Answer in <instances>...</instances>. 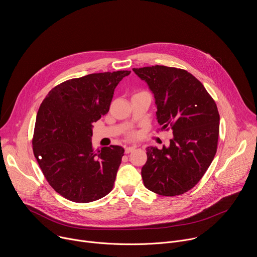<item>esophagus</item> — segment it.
<instances>
[{
    "label": "esophagus",
    "instance_id": "obj_1",
    "mask_svg": "<svg viewBox=\"0 0 257 257\" xmlns=\"http://www.w3.org/2000/svg\"><path fill=\"white\" fill-rule=\"evenodd\" d=\"M136 149L135 145H131V146H125V154H129L131 152H133Z\"/></svg>",
    "mask_w": 257,
    "mask_h": 257
}]
</instances>
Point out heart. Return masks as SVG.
Listing matches in <instances>:
<instances>
[{
  "mask_svg": "<svg viewBox=\"0 0 257 257\" xmlns=\"http://www.w3.org/2000/svg\"><path fill=\"white\" fill-rule=\"evenodd\" d=\"M134 135H135L134 133H131V136H134Z\"/></svg>",
  "mask_w": 257,
  "mask_h": 257,
  "instance_id": "1",
  "label": "heart"
}]
</instances>
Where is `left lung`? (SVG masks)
Listing matches in <instances>:
<instances>
[{"label":"left lung","instance_id":"1","mask_svg":"<svg viewBox=\"0 0 257 257\" xmlns=\"http://www.w3.org/2000/svg\"><path fill=\"white\" fill-rule=\"evenodd\" d=\"M133 71L154 93L162 130L173 131L168 148L146 149L148 161L141 169L144 186L163 196L185 193L200 181L215 156L216 104L186 70L156 65Z\"/></svg>","mask_w":257,"mask_h":257}]
</instances>
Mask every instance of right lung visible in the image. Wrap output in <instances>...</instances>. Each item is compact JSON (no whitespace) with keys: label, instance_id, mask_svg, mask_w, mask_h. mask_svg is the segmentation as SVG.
Instances as JSON below:
<instances>
[{"label":"right lung","instance_id":"1","mask_svg":"<svg viewBox=\"0 0 257 257\" xmlns=\"http://www.w3.org/2000/svg\"><path fill=\"white\" fill-rule=\"evenodd\" d=\"M130 71L93 73L54 87L36 115L33 154L49 184L68 200L87 203L111 192L124 149L94 151L92 124L109 109Z\"/></svg>","mask_w":257,"mask_h":257}]
</instances>
